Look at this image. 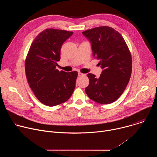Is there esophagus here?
<instances>
[{"mask_svg": "<svg viewBox=\"0 0 157 157\" xmlns=\"http://www.w3.org/2000/svg\"><path fill=\"white\" fill-rule=\"evenodd\" d=\"M82 75H84V74H82V73H80V72L78 73V76H82Z\"/></svg>", "mask_w": 157, "mask_h": 157, "instance_id": "34e87169", "label": "esophagus"}]
</instances>
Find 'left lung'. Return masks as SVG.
<instances>
[{
    "instance_id": "1",
    "label": "left lung",
    "mask_w": 157,
    "mask_h": 157,
    "mask_svg": "<svg viewBox=\"0 0 157 157\" xmlns=\"http://www.w3.org/2000/svg\"><path fill=\"white\" fill-rule=\"evenodd\" d=\"M91 44L93 55L102 71L99 78L88 73L85 91L91 100L103 104L116 101L123 93L132 73V57L122 35L104 26L82 32Z\"/></svg>"
}]
</instances>
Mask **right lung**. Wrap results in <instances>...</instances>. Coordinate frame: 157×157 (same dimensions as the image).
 <instances>
[{"mask_svg":"<svg viewBox=\"0 0 157 157\" xmlns=\"http://www.w3.org/2000/svg\"><path fill=\"white\" fill-rule=\"evenodd\" d=\"M73 32L49 29L41 32L32 43L25 61V73L36 98L52 107L68 100L76 86L77 71L56 69L63 43Z\"/></svg>","mask_w":157,"mask_h":157,"instance_id":"add662e5","label":"right lung"}]
</instances>
